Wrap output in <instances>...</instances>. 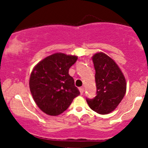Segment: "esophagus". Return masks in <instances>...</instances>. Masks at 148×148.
<instances>
[{"label":"esophagus","instance_id":"obj_1","mask_svg":"<svg viewBox=\"0 0 148 148\" xmlns=\"http://www.w3.org/2000/svg\"><path fill=\"white\" fill-rule=\"evenodd\" d=\"M79 91H80V94H81V95H83L84 94V88L83 87H80L79 88Z\"/></svg>","mask_w":148,"mask_h":148}]
</instances>
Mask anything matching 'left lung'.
<instances>
[{"label":"left lung","instance_id":"1","mask_svg":"<svg viewBox=\"0 0 148 148\" xmlns=\"http://www.w3.org/2000/svg\"><path fill=\"white\" fill-rule=\"evenodd\" d=\"M92 60L96 72V96L86 100L93 111L100 114H109L123 99L126 81L117 64L105 53H96Z\"/></svg>","mask_w":148,"mask_h":148}]
</instances>
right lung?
Listing matches in <instances>:
<instances>
[{
	"label": "right lung",
	"mask_w": 148,
	"mask_h": 148,
	"mask_svg": "<svg viewBox=\"0 0 148 148\" xmlns=\"http://www.w3.org/2000/svg\"><path fill=\"white\" fill-rule=\"evenodd\" d=\"M77 60L76 56L56 53L47 56L33 69L30 90L38 107L46 114H62L80 95L74 79L69 74V69Z\"/></svg>",
	"instance_id": "add662e5"
}]
</instances>
